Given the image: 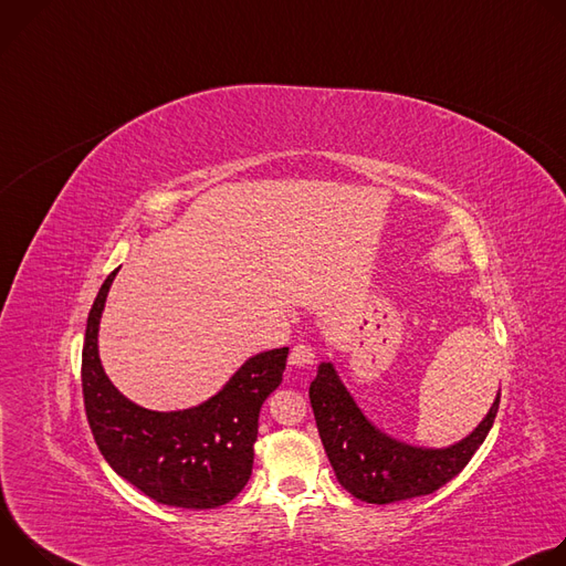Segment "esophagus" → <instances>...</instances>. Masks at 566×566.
I'll return each mask as SVG.
<instances>
[{
  "label": "esophagus",
  "instance_id": "1",
  "mask_svg": "<svg viewBox=\"0 0 566 566\" xmlns=\"http://www.w3.org/2000/svg\"><path fill=\"white\" fill-rule=\"evenodd\" d=\"M313 349L308 345H295L289 354V365L293 367H308L313 365Z\"/></svg>",
  "mask_w": 566,
  "mask_h": 566
}]
</instances>
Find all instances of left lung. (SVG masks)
Here are the masks:
<instances>
[{"label": "left lung", "instance_id": "obj_1", "mask_svg": "<svg viewBox=\"0 0 566 566\" xmlns=\"http://www.w3.org/2000/svg\"><path fill=\"white\" fill-rule=\"evenodd\" d=\"M308 398L340 486L367 504H391L439 491L465 468L500 410L497 394L486 419L465 439L450 448H417L387 437L367 421L334 363H319Z\"/></svg>", "mask_w": 566, "mask_h": 566}]
</instances>
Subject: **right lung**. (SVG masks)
Returning <instances> with one entry per match:
<instances>
[{
    "mask_svg": "<svg viewBox=\"0 0 566 566\" xmlns=\"http://www.w3.org/2000/svg\"><path fill=\"white\" fill-rule=\"evenodd\" d=\"M116 273L94 300L83 345V396L96 446L123 479L158 504L223 506L251 479L260 410L282 382L289 347L249 358L197 408L145 410L112 385L98 356V325Z\"/></svg>",
    "mask_w": 566,
    "mask_h": 566,
    "instance_id": "1",
    "label": "right lung"
}]
</instances>
